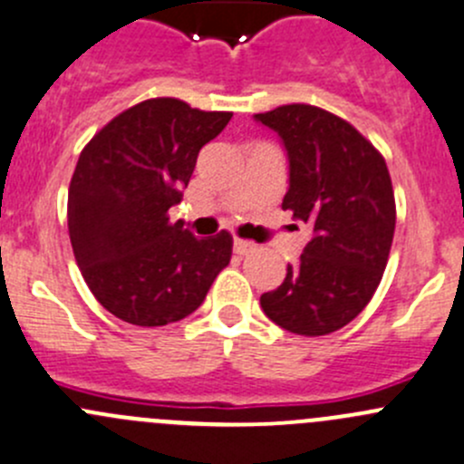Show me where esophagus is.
Returning a JSON list of instances; mask_svg holds the SVG:
<instances>
[{
  "label": "esophagus",
  "instance_id": "esophagus-1",
  "mask_svg": "<svg viewBox=\"0 0 464 464\" xmlns=\"http://www.w3.org/2000/svg\"><path fill=\"white\" fill-rule=\"evenodd\" d=\"M255 250V243L252 241H243V238H234V252L237 255H247V252Z\"/></svg>",
  "mask_w": 464,
  "mask_h": 464
}]
</instances>
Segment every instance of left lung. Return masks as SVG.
Segmentation results:
<instances>
[{
    "label": "left lung",
    "mask_w": 464,
    "mask_h": 464,
    "mask_svg": "<svg viewBox=\"0 0 464 464\" xmlns=\"http://www.w3.org/2000/svg\"><path fill=\"white\" fill-rule=\"evenodd\" d=\"M255 119L286 149L282 209L314 230L261 309L286 332L324 336L368 306L386 270L397 221L386 160L350 121L315 105H279Z\"/></svg>",
    "instance_id": "left-lung-1"
}]
</instances>
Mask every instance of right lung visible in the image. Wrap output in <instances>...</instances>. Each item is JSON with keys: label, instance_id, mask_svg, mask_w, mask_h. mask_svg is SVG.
Returning <instances> with one entry per match:
<instances>
[{"label": "right lung", "instance_id": "1", "mask_svg": "<svg viewBox=\"0 0 464 464\" xmlns=\"http://www.w3.org/2000/svg\"><path fill=\"white\" fill-rule=\"evenodd\" d=\"M230 119L158 96L123 110L81 150L67 198L72 247L90 291L123 323L187 318L230 264V232L196 238L169 221L200 149Z\"/></svg>", "mask_w": 464, "mask_h": 464}]
</instances>
